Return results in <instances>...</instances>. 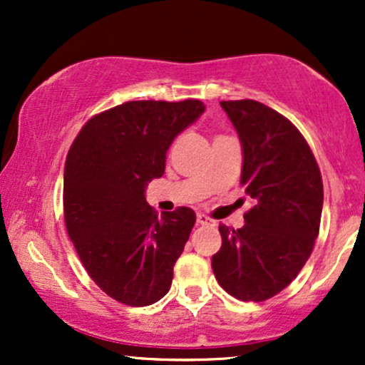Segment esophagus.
<instances>
[{
  "instance_id": "1",
  "label": "esophagus",
  "mask_w": 365,
  "mask_h": 365,
  "mask_svg": "<svg viewBox=\"0 0 365 365\" xmlns=\"http://www.w3.org/2000/svg\"><path fill=\"white\" fill-rule=\"evenodd\" d=\"M197 223L199 225H211L212 220L206 215H202V212H197Z\"/></svg>"
}]
</instances>
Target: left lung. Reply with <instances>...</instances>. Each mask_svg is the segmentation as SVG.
<instances>
[{
	"instance_id": "obj_1",
	"label": "left lung",
	"mask_w": 365,
	"mask_h": 365,
	"mask_svg": "<svg viewBox=\"0 0 365 365\" xmlns=\"http://www.w3.org/2000/svg\"><path fill=\"white\" fill-rule=\"evenodd\" d=\"M242 144L240 183L254 206L245 225H221L211 266L225 292L262 302L287 288L314 249L322 212V180L311 148L293 125L262 103L221 101Z\"/></svg>"
}]
</instances>
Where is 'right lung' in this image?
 I'll return each instance as SVG.
<instances>
[{
	"instance_id": "right-lung-1",
	"label": "right lung",
	"mask_w": 365,
	"mask_h": 365,
	"mask_svg": "<svg viewBox=\"0 0 365 365\" xmlns=\"http://www.w3.org/2000/svg\"><path fill=\"white\" fill-rule=\"evenodd\" d=\"M204 110L197 99L123 103L92 116L68 150L66 232L91 278L121 304L150 305L170 290L195 212L158 217L145 187L163 177L171 142Z\"/></svg>"
}]
</instances>
